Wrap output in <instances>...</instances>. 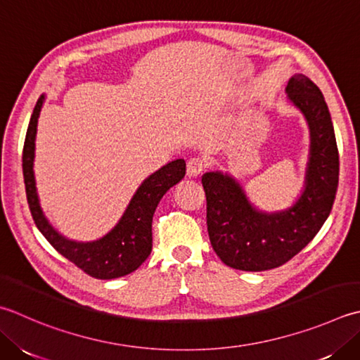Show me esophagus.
Masks as SVG:
<instances>
[{"label":"esophagus","instance_id":"esophagus-1","mask_svg":"<svg viewBox=\"0 0 360 360\" xmlns=\"http://www.w3.org/2000/svg\"><path fill=\"white\" fill-rule=\"evenodd\" d=\"M204 167H206V164L201 159H190L187 162V176L188 178H198L202 173Z\"/></svg>","mask_w":360,"mask_h":360}]
</instances>
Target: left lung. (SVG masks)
<instances>
[{"label": "left lung", "instance_id": "1", "mask_svg": "<svg viewBox=\"0 0 360 360\" xmlns=\"http://www.w3.org/2000/svg\"><path fill=\"white\" fill-rule=\"evenodd\" d=\"M285 91L311 131L304 188L297 202L281 212H262L232 176L209 172L201 178L210 245L231 269L264 271L288 262L316 236L333 209L339 150L325 96L304 75L292 76Z\"/></svg>", "mask_w": 360, "mask_h": 360}]
</instances>
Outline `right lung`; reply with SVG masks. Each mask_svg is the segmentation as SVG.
Wrapping results in <instances>:
<instances>
[{"mask_svg": "<svg viewBox=\"0 0 360 360\" xmlns=\"http://www.w3.org/2000/svg\"><path fill=\"white\" fill-rule=\"evenodd\" d=\"M45 95L39 98L32 110L30 126L26 131L23 146V176L26 187V198L30 204L31 215L35 226L44 234L53 248L73 262L89 276L96 279H115L136 271L142 265L153 248V215L162 196L186 176V160L176 159L168 162L156 173L142 182L134 193L123 217L115 228L104 237L94 242H75L60 236L48 223L41 212L37 188L34 178V151L37 120L44 105Z\"/></svg>", "mask_w": 360, "mask_h": 360, "instance_id": "1", "label": "right lung"}]
</instances>
